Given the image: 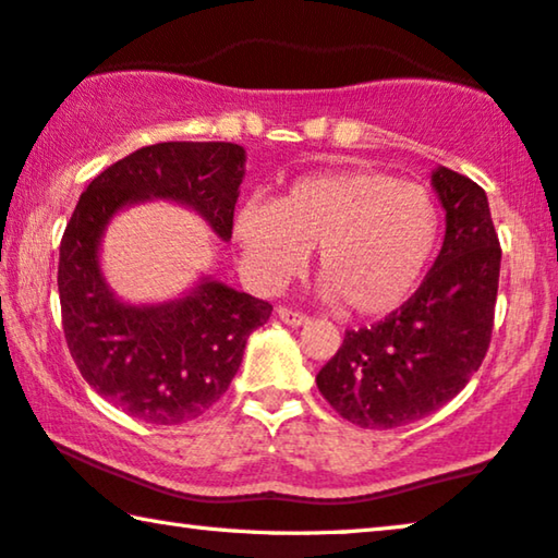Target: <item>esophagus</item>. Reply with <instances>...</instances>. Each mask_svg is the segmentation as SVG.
<instances>
[{
    "label": "esophagus",
    "mask_w": 558,
    "mask_h": 558,
    "mask_svg": "<svg viewBox=\"0 0 558 558\" xmlns=\"http://www.w3.org/2000/svg\"><path fill=\"white\" fill-rule=\"evenodd\" d=\"M277 314L281 322L289 324V327H302V324L308 322V316L304 312H296V308H289V306H279Z\"/></svg>",
    "instance_id": "1"
}]
</instances>
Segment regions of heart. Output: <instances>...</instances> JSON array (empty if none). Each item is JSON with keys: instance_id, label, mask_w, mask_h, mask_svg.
I'll return each mask as SVG.
<instances>
[{"instance_id": "1", "label": "heart", "mask_w": 558, "mask_h": 558, "mask_svg": "<svg viewBox=\"0 0 558 558\" xmlns=\"http://www.w3.org/2000/svg\"><path fill=\"white\" fill-rule=\"evenodd\" d=\"M439 234L432 192L372 169L304 174L274 202H244L234 219V239L256 284L284 287L319 246L324 294L362 316L389 314L407 302Z\"/></svg>"}]
</instances>
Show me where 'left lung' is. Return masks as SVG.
<instances>
[{"mask_svg": "<svg viewBox=\"0 0 558 558\" xmlns=\"http://www.w3.org/2000/svg\"><path fill=\"white\" fill-rule=\"evenodd\" d=\"M432 184L447 209V234L432 271L404 304L364 329H349L316 387L362 428L418 422L457 397L492 344L501 246L486 192L439 167Z\"/></svg>", "mask_w": 558, "mask_h": 558, "instance_id": "obj_1", "label": "left lung"}]
</instances>
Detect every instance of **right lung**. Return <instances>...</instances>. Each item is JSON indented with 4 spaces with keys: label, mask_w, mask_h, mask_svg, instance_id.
<instances>
[{
    "label": "right lung",
    "mask_w": 558,
    "mask_h": 558,
    "mask_svg": "<svg viewBox=\"0 0 558 558\" xmlns=\"http://www.w3.org/2000/svg\"><path fill=\"white\" fill-rule=\"evenodd\" d=\"M242 177L239 144H151L94 177L66 221L57 271L66 347L84 381L140 422L184 424L217 404L271 304L211 279L169 304H122L99 271L101 234L119 209L154 196L196 209L227 242Z\"/></svg>",
    "instance_id": "add662e5"
}]
</instances>
